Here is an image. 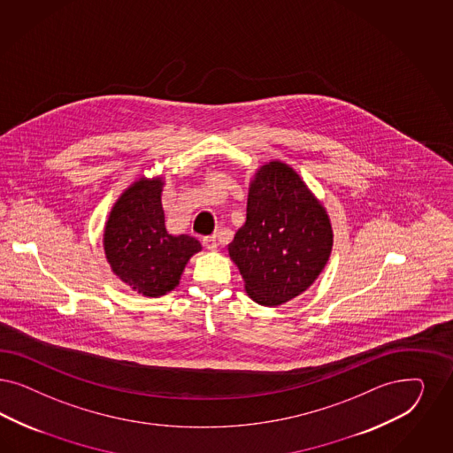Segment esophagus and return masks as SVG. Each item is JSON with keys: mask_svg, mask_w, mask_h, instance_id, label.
<instances>
[{"mask_svg": "<svg viewBox=\"0 0 453 453\" xmlns=\"http://www.w3.org/2000/svg\"><path fill=\"white\" fill-rule=\"evenodd\" d=\"M203 246H205V248H207L209 250H218V235L212 234L207 235V237H203Z\"/></svg>", "mask_w": 453, "mask_h": 453, "instance_id": "obj_1", "label": "esophagus"}]
</instances>
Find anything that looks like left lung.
<instances>
[{
    "instance_id": "1",
    "label": "left lung",
    "mask_w": 453,
    "mask_h": 453,
    "mask_svg": "<svg viewBox=\"0 0 453 453\" xmlns=\"http://www.w3.org/2000/svg\"><path fill=\"white\" fill-rule=\"evenodd\" d=\"M331 248L326 209L295 169L280 160L259 167L246 222L227 246L250 299L273 308L299 296L325 269Z\"/></svg>"
}]
</instances>
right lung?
Listing matches in <instances>:
<instances>
[{
	"label": "right lung",
	"instance_id": "add662e5",
	"mask_svg": "<svg viewBox=\"0 0 453 453\" xmlns=\"http://www.w3.org/2000/svg\"><path fill=\"white\" fill-rule=\"evenodd\" d=\"M160 177H141L119 197L104 231V250L111 271L142 296L172 291L188 259L203 250L192 235L165 229Z\"/></svg>",
	"mask_w": 453,
	"mask_h": 453
}]
</instances>
